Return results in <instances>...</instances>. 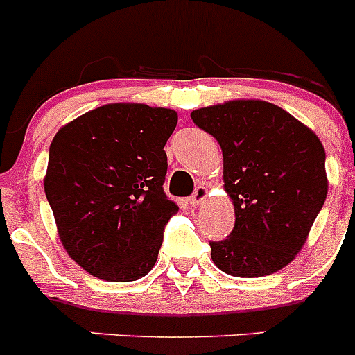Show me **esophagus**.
<instances>
[{"label":"esophagus","instance_id":"esophagus-1","mask_svg":"<svg viewBox=\"0 0 355 355\" xmlns=\"http://www.w3.org/2000/svg\"><path fill=\"white\" fill-rule=\"evenodd\" d=\"M209 197V190L208 187H205V184H199V187L196 188V192H193V196L190 197V205L192 206H200L202 202H205L206 199Z\"/></svg>","mask_w":355,"mask_h":355}]
</instances>
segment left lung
I'll return each mask as SVG.
<instances>
[{
	"instance_id": "1",
	"label": "left lung",
	"mask_w": 355,
	"mask_h": 355,
	"mask_svg": "<svg viewBox=\"0 0 355 355\" xmlns=\"http://www.w3.org/2000/svg\"><path fill=\"white\" fill-rule=\"evenodd\" d=\"M224 158V190L234 227L211 241V259L234 277H263L295 259L327 197L325 149L313 130L281 106L233 99L193 110Z\"/></svg>"
}]
</instances>
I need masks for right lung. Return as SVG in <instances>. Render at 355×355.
<instances>
[{"instance_id":"1","label":"right lung","mask_w":355,"mask_h":355,"mask_svg":"<svg viewBox=\"0 0 355 355\" xmlns=\"http://www.w3.org/2000/svg\"><path fill=\"white\" fill-rule=\"evenodd\" d=\"M171 108L112 103L62 126L44 192L62 245L83 270L128 283L150 272L178 206L163 192Z\"/></svg>"}]
</instances>
